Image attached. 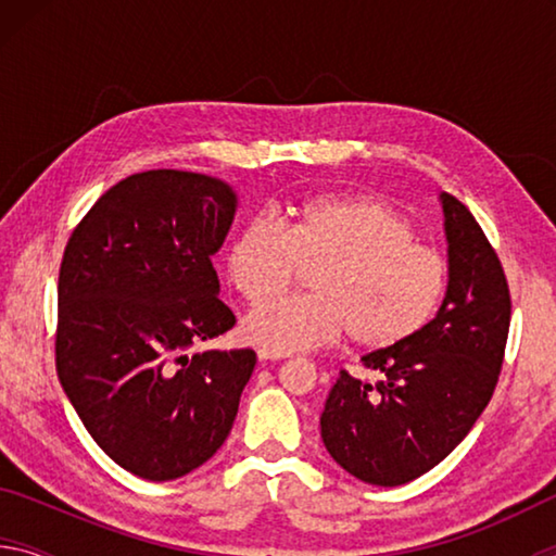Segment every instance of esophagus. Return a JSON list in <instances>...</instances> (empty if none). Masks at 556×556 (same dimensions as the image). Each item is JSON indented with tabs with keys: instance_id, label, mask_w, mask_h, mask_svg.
Masks as SVG:
<instances>
[{
	"instance_id": "1",
	"label": "esophagus",
	"mask_w": 556,
	"mask_h": 556,
	"mask_svg": "<svg viewBox=\"0 0 556 556\" xmlns=\"http://www.w3.org/2000/svg\"><path fill=\"white\" fill-rule=\"evenodd\" d=\"M281 357H285V355L271 353V351H265V348H262V351H257V361H260L262 365H267V363H277V361H281Z\"/></svg>"
}]
</instances>
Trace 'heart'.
I'll use <instances>...</instances> for the list:
<instances>
[{
  "label": "heart",
  "instance_id": "1",
  "mask_svg": "<svg viewBox=\"0 0 556 556\" xmlns=\"http://www.w3.org/2000/svg\"><path fill=\"white\" fill-rule=\"evenodd\" d=\"M225 267L232 287L261 304L314 268L313 294L257 306L244 316L252 345L289 355L351 333L357 348L409 341L439 312L448 267L414 223L372 195H316L291 208L287 228L252 218L235 235Z\"/></svg>",
  "mask_w": 556,
  "mask_h": 556
}]
</instances>
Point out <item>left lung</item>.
Masks as SVG:
<instances>
[{
  "label": "left lung",
  "mask_w": 556,
  "mask_h": 556,
  "mask_svg": "<svg viewBox=\"0 0 556 556\" xmlns=\"http://www.w3.org/2000/svg\"><path fill=\"white\" fill-rule=\"evenodd\" d=\"M448 285L437 316L400 345L363 355L370 384L338 375L321 412L328 454L357 481L402 485L441 464L481 417L501 372L510 291L495 250L454 195H439Z\"/></svg>",
  "instance_id": "left-lung-1"
}]
</instances>
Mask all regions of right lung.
Segmentation results:
<instances>
[{
  "label": "right lung",
  "instance_id": "add662e5",
  "mask_svg": "<svg viewBox=\"0 0 556 556\" xmlns=\"http://www.w3.org/2000/svg\"><path fill=\"white\" fill-rule=\"evenodd\" d=\"M238 193L156 168L102 193L65 244L55 368L98 446L129 473L174 481L228 439L257 355L188 353L235 326L211 257Z\"/></svg>",
  "mask_w": 556,
  "mask_h": 556
}]
</instances>
